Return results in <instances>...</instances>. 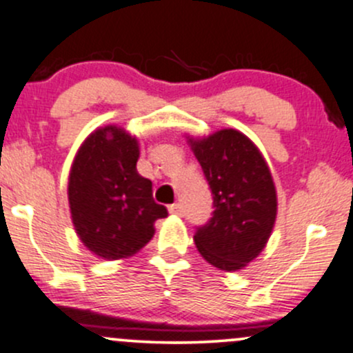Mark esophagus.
<instances>
[{
  "instance_id": "obj_1",
  "label": "esophagus",
  "mask_w": 353,
  "mask_h": 353,
  "mask_svg": "<svg viewBox=\"0 0 353 353\" xmlns=\"http://www.w3.org/2000/svg\"><path fill=\"white\" fill-rule=\"evenodd\" d=\"M169 212L174 214V216H182V205L179 202H176V204H171L169 205Z\"/></svg>"
}]
</instances>
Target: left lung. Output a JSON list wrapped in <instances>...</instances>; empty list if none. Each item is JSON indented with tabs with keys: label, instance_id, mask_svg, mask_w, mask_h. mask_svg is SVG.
<instances>
[{
	"label": "left lung",
	"instance_id": "left-lung-1",
	"mask_svg": "<svg viewBox=\"0 0 353 353\" xmlns=\"http://www.w3.org/2000/svg\"><path fill=\"white\" fill-rule=\"evenodd\" d=\"M189 143L214 201L212 217L194 234L197 250L217 269H242L262 252L277 216L269 165L252 141L236 129Z\"/></svg>",
	"mask_w": 353,
	"mask_h": 353
}]
</instances>
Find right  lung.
Wrapping results in <instances>:
<instances>
[{
  "label": "right lung",
  "instance_id": "1",
  "mask_svg": "<svg viewBox=\"0 0 353 353\" xmlns=\"http://www.w3.org/2000/svg\"><path fill=\"white\" fill-rule=\"evenodd\" d=\"M139 145L124 129L106 125L84 141L70 174L72 224L84 245L101 259L129 257L151 241L154 222L168 209L139 176Z\"/></svg>",
  "mask_w": 353,
  "mask_h": 353
}]
</instances>
